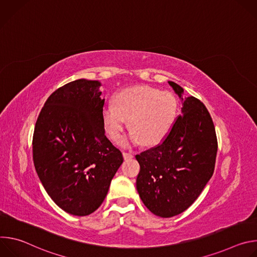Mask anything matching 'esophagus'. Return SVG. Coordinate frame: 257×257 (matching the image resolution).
Here are the masks:
<instances>
[{"instance_id":"34e87169","label":"esophagus","mask_w":257,"mask_h":257,"mask_svg":"<svg viewBox=\"0 0 257 257\" xmlns=\"http://www.w3.org/2000/svg\"><path fill=\"white\" fill-rule=\"evenodd\" d=\"M123 158H124V160H130V159L133 158V155L124 152V153H123Z\"/></svg>"}]
</instances>
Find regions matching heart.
Wrapping results in <instances>:
<instances>
[{
	"instance_id": "heart-1",
	"label": "heart",
	"mask_w": 257,
	"mask_h": 257,
	"mask_svg": "<svg viewBox=\"0 0 257 257\" xmlns=\"http://www.w3.org/2000/svg\"><path fill=\"white\" fill-rule=\"evenodd\" d=\"M178 100L174 94L159 88L140 85L120 90L114 104H107L101 113L107 136L115 142L122 139L129 120L132 128L123 144L146 145L161 143L172 131L178 117Z\"/></svg>"
}]
</instances>
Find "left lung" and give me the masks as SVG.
Listing matches in <instances>:
<instances>
[{
  "label": "left lung",
  "instance_id": "obj_1",
  "mask_svg": "<svg viewBox=\"0 0 257 257\" xmlns=\"http://www.w3.org/2000/svg\"><path fill=\"white\" fill-rule=\"evenodd\" d=\"M182 100L181 115L163 142L136 155L140 171L136 188L154 214L172 217L186 210L200 195L214 170L217 140L205 105L168 81Z\"/></svg>",
  "mask_w": 257,
  "mask_h": 257
}]
</instances>
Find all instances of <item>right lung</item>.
Returning a JSON list of instances; mask_svg holds the SVG:
<instances>
[{"label": "right lung", "mask_w": 257, "mask_h": 257, "mask_svg": "<svg viewBox=\"0 0 257 257\" xmlns=\"http://www.w3.org/2000/svg\"><path fill=\"white\" fill-rule=\"evenodd\" d=\"M100 85L78 79L58 88L34 127L36 173L53 201L73 215H88L100 206L123 163L122 153L104 135Z\"/></svg>", "instance_id": "add662e5"}]
</instances>
